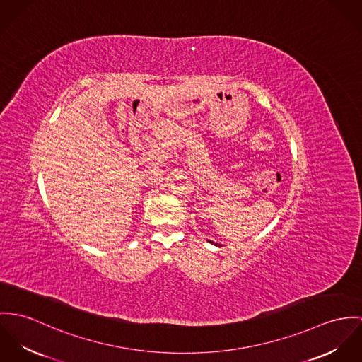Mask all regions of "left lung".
I'll list each match as a JSON object with an SVG mask.
<instances>
[{
  "instance_id": "1",
  "label": "left lung",
  "mask_w": 362,
  "mask_h": 362,
  "mask_svg": "<svg viewBox=\"0 0 362 362\" xmlns=\"http://www.w3.org/2000/svg\"><path fill=\"white\" fill-rule=\"evenodd\" d=\"M209 243H212V241H209Z\"/></svg>"
}]
</instances>
